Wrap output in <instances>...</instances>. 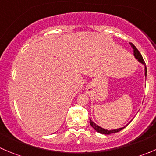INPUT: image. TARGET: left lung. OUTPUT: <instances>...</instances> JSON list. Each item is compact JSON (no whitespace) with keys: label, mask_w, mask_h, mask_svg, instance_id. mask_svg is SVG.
<instances>
[{"label":"left lung","mask_w":156,"mask_h":156,"mask_svg":"<svg viewBox=\"0 0 156 156\" xmlns=\"http://www.w3.org/2000/svg\"><path fill=\"white\" fill-rule=\"evenodd\" d=\"M130 44L131 45V47H132V48H133V55H134L135 58H136V59H137V60L139 61L140 62V63H142L143 65H144V66H145V76L146 77V63H145V62H144V58H143L142 55L140 54V52H139V50H138L137 49H136V47H135L134 45L133 44L130 43ZM90 124L91 127H92L94 129V130H97V131L99 132V133H103V134H110V133H117V132L120 131V130H122V129L125 128V127H126L127 125H128V124H127L126 126L123 127H121V128H118V129H114V130H106V129L103 128V127H100V126H99V125H96V124L94 123V122H93V121L91 120L90 119Z\"/></svg>","instance_id":"obj_1"}]
</instances>
